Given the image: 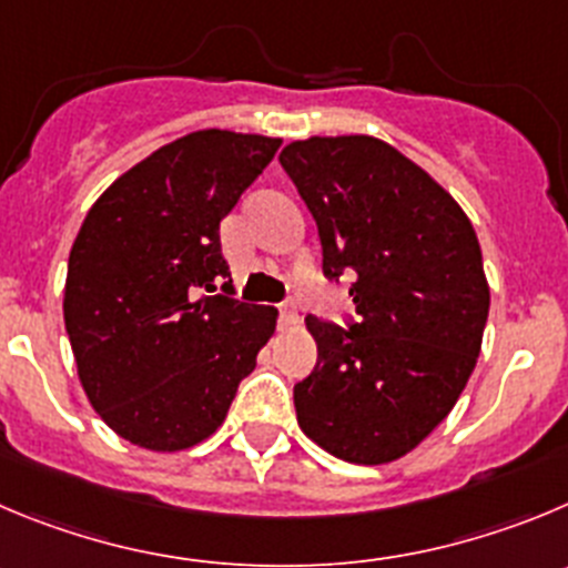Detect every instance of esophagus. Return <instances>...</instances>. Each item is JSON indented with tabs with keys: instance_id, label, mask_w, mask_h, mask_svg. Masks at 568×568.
<instances>
[{
	"instance_id": "obj_1",
	"label": "esophagus",
	"mask_w": 568,
	"mask_h": 568,
	"mask_svg": "<svg viewBox=\"0 0 568 568\" xmlns=\"http://www.w3.org/2000/svg\"><path fill=\"white\" fill-rule=\"evenodd\" d=\"M300 322V311H296L294 302H283L280 305V327H294Z\"/></svg>"
}]
</instances>
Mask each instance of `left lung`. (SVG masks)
<instances>
[{"label": "left lung", "instance_id": "8db88e82", "mask_svg": "<svg viewBox=\"0 0 568 568\" xmlns=\"http://www.w3.org/2000/svg\"><path fill=\"white\" fill-rule=\"evenodd\" d=\"M280 164L314 215L325 277L356 280L347 327L305 320L320 356L294 386L296 420L344 463H392L445 420L479 358L490 288L476 232L375 136L296 140Z\"/></svg>", "mask_w": 568, "mask_h": 568}]
</instances>
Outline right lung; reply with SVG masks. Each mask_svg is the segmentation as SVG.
<instances>
[{
    "label": "right lung",
    "instance_id": "obj_1",
    "mask_svg": "<svg viewBox=\"0 0 568 568\" xmlns=\"http://www.w3.org/2000/svg\"><path fill=\"white\" fill-rule=\"evenodd\" d=\"M283 140L206 129L162 145L92 204L69 252L63 322L105 426L182 452L224 423L277 311L237 302L221 221Z\"/></svg>",
    "mask_w": 568,
    "mask_h": 568
}]
</instances>
